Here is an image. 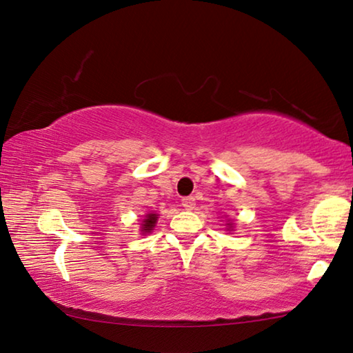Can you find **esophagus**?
Masks as SVG:
<instances>
[{
  "label": "esophagus",
  "mask_w": 353,
  "mask_h": 353,
  "mask_svg": "<svg viewBox=\"0 0 353 353\" xmlns=\"http://www.w3.org/2000/svg\"><path fill=\"white\" fill-rule=\"evenodd\" d=\"M182 205L185 207L187 210H193L194 205H196V201H194L193 196H187V198L182 199Z\"/></svg>",
  "instance_id": "obj_1"
}]
</instances>
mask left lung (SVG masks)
<instances>
[{
	"label": "left lung",
	"mask_w": 353,
	"mask_h": 353,
	"mask_svg": "<svg viewBox=\"0 0 353 353\" xmlns=\"http://www.w3.org/2000/svg\"><path fill=\"white\" fill-rule=\"evenodd\" d=\"M229 228H231V225H229Z\"/></svg>",
	"instance_id": "1"
}]
</instances>
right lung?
I'll return each mask as SVG.
<instances>
[{"label": "right lung", "mask_w": 353, "mask_h": 353, "mask_svg": "<svg viewBox=\"0 0 353 353\" xmlns=\"http://www.w3.org/2000/svg\"><path fill=\"white\" fill-rule=\"evenodd\" d=\"M157 218H159V215H157V214H148V215H146V218H144L143 225H141L143 234L152 232V229H154L155 223H157Z\"/></svg>", "instance_id": "1"}]
</instances>
